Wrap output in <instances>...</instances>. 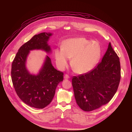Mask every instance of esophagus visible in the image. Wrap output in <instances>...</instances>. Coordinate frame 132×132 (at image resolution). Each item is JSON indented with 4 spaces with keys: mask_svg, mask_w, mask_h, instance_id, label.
<instances>
[{
    "mask_svg": "<svg viewBox=\"0 0 132 132\" xmlns=\"http://www.w3.org/2000/svg\"><path fill=\"white\" fill-rule=\"evenodd\" d=\"M64 78L65 79H68L70 78V77H69V76L68 75L65 74V75H64Z\"/></svg>",
    "mask_w": 132,
    "mask_h": 132,
    "instance_id": "1",
    "label": "esophagus"
}]
</instances>
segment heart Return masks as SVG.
<instances>
[{
	"instance_id": "b5f03b06",
	"label": "heart",
	"mask_w": 132,
	"mask_h": 132,
	"mask_svg": "<svg viewBox=\"0 0 132 132\" xmlns=\"http://www.w3.org/2000/svg\"><path fill=\"white\" fill-rule=\"evenodd\" d=\"M102 50L97 41H90L84 37L70 38L63 43V47L54 51L55 63L60 70L64 69L71 58V65L76 73L85 74L96 65Z\"/></svg>"
}]
</instances>
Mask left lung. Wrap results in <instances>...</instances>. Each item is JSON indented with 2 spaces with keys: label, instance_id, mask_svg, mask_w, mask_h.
Here are the masks:
<instances>
[{
  "label": "left lung",
  "instance_id": "8db88e82",
  "mask_svg": "<svg viewBox=\"0 0 132 132\" xmlns=\"http://www.w3.org/2000/svg\"><path fill=\"white\" fill-rule=\"evenodd\" d=\"M121 79V65L111 43L102 61L95 69L73 77L72 85L78 105L91 111L110 102L116 93Z\"/></svg>",
  "mask_w": 132,
  "mask_h": 132
}]
</instances>
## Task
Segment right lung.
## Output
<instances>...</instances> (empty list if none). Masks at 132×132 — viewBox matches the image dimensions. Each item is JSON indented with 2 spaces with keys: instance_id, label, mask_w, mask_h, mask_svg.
<instances>
[{
  "instance_id": "obj_1",
  "label": "right lung",
  "mask_w": 132,
  "mask_h": 132,
  "mask_svg": "<svg viewBox=\"0 0 132 132\" xmlns=\"http://www.w3.org/2000/svg\"><path fill=\"white\" fill-rule=\"evenodd\" d=\"M51 33L36 35L20 48L12 63L11 80L16 93L26 104L36 109H43L52 100L58 84L63 80V73L55 69L46 56L37 75L31 74L26 63L30 51L41 50L50 53L48 41Z\"/></svg>"
}]
</instances>
